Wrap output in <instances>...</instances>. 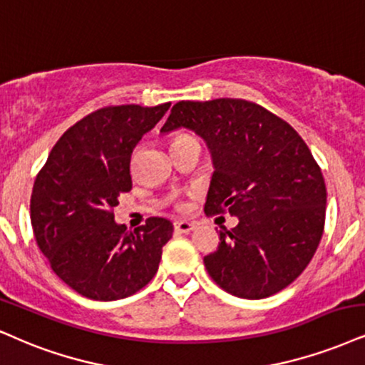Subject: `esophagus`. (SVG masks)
<instances>
[{"instance_id": "esophagus-1", "label": "esophagus", "mask_w": 365, "mask_h": 365, "mask_svg": "<svg viewBox=\"0 0 365 365\" xmlns=\"http://www.w3.org/2000/svg\"><path fill=\"white\" fill-rule=\"evenodd\" d=\"M174 228L179 233H190L191 230H195V223L186 222V220H179V222L174 223Z\"/></svg>"}]
</instances>
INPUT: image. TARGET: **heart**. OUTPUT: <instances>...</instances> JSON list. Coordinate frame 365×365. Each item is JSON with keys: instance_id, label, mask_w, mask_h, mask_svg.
Instances as JSON below:
<instances>
[{"instance_id": "b5f03b06", "label": "heart", "mask_w": 365, "mask_h": 365, "mask_svg": "<svg viewBox=\"0 0 365 365\" xmlns=\"http://www.w3.org/2000/svg\"><path fill=\"white\" fill-rule=\"evenodd\" d=\"M184 137H187V135H182V137H178V138H175V140H179V138H184ZM175 140H174V142H175Z\"/></svg>"}]
</instances>
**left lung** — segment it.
Returning a JSON list of instances; mask_svg holds the SVG:
<instances>
[{
    "label": "left lung",
    "mask_w": 365,
    "mask_h": 365,
    "mask_svg": "<svg viewBox=\"0 0 365 365\" xmlns=\"http://www.w3.org/2000/svg\"><path fill=\"white\" fill-rule=\"evenodd\" d=\"M190 128L213 157L205 213L238 218L220 230L205 267L237 298L262 299L307 269L325 228L327 187L298 132L257 103L233 98L179 101L162 133Z\"/></svg>",
    "instance_id": "obj_1"
}]
</instances>
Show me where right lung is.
I'll return each mask as SVG.
<instances>
[{"mask_svg":"<svg viewBox=\"0 0 365 365\" xmlns=\"http://www.w3.org/2000/svg\"><path fill=\"white\" fill-rule=\"evenodd\" d=\"M169 106L93 111L58 138L35 178L30 220L37 245L52 271L89 299L115 301L140 291L173 237L165 218L152 217L128 232L113 213L118 196L132 190L135 145Z\"/></svg>","mask_w":365,"mask_h":365,"instance_id":"1","label":"right lung"}]
</instances>
